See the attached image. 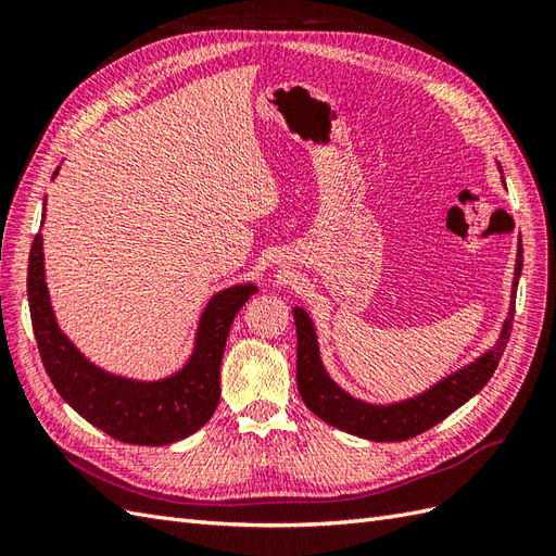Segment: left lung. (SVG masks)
Segmentation results:
<instances>
[{
    "label": "left lung",
    "mask_w": 556,
    "mask_h": 556,
    "mask_svg": "<svg viewBox=\"0 0 556 556\" xmlns=\"http://www.w3.org/2000/svg\"><path fill=\"white\" fill-rule=\"evenodd\" d=\"M521 268V250H519V264L517 276ZM515 301V290H513ZM513 315L515 306L510 308V317L506 327H503L501 339L494 350L486 352L476 364L462 368L439 382L433 390L425 392L422 396L396 403V406H368L357 399H352L343 390L336 387L329 376L325 374L323 362L317 355V341L311 325V317L294 308V325H296V387L299 394L304 399L306 406L323 419V422L362 435L368 441H408L413 435L431 429L433 425L443 422V419L457 410L459 406L478 394L482 387L490 382L494 376L498 359L510 341L513 331Z\"/></svg>",
    "instance_id": "8db88e82"
}]
</instances>
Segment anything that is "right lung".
I'll return each mask as SVG.
<instances>
[{
	"label": "right lung",
	"instance_id": "1",
	"mask_svg": "<svg viewBox=\"0 0 556 556\" xmlns=\"http://www.w3.org/2000/svg\"><path fill=\"white\" fill-rule=\"evenodd\" d=\"M41 248L37 233L27 264V299L39 355L58 394L90 425L131 445H169L204 427L220 401V364L231 323L257 290L239 285L215 294L201 317L190 364L169 380L134 382L92 366L58 329Z\"/></svg>",
	"mask_w": 556,
	"mask_h": 556
}]
</instances>
